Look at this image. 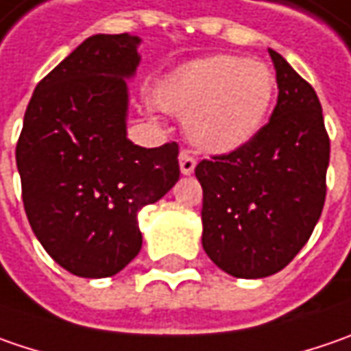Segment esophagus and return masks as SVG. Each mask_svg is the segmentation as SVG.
<instances>
[{
    "label": "esophagus",
    "mask_w": 351,
    "mask_h": 351,
    "mask_svg": "<svg viewBox=\"0 0 351 351\" xmlns=\"http://www.w3.org/2000/svg\"><path fill=\"white\" fill-rule=\"evenodd\" d=\"M178 165H180V173L182 175H192L194 173V167H196V159L191 155V151L182 149L180 155H178Z\"/></svg>",
    "instance_id": "esophagus-1"
}]
</instances>
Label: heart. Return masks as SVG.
I'll list each match as a JSON object with an SVG mask.
<instances>
[{
  "label": "heart",
  "instance_id": "1",
  "mask_svg": "<svg viewBox=\"0 0 351 351\" xmlns=\"http://www.w3.org/2000/svg\"><path fill=\"white\" fill-rule=\"evenodd\" d=\"M273 94L271 69L239 54L196 58L155 86L157 106L184 115L189 139L208 153H232L247 145L265 121Z\"/></svg>",
  "mask_w": 351,
  "mask_h": 351
}]
</instances>
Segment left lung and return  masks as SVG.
<instances>
[{"label": "left lung", "instance_id": "left-lung-1", "mask_svg": "<svg viewBox=\"0 0 351 351\" xmlns=\"http://www.w3.org/2000/svg\"><path fill=\"white\" fill-rule=\"evenodd\" d=\"M279 98L247 145L200 160L202 247L239 279L279 273L308 241L326 200L330 160L322 106L314 88L269 49Z\"/></svg>", "mask_w": 351, "mask_h": 351}]
</instances>
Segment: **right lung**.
<instances>
[{
  "mask_svg": "<svg viewBox=\"0 0 351 351\" xmlns=\"http://www.w3.org/2000/svg\"><path fill=\"white\" fill-rule=\"evenodd\" d=\"M141 38L88 37L51 70L27 106L15 159L40 245L86 279L119 273L139 253L137 214L180 176L178 145L128 139V78Z\"/></svg>",
  "mask_w": 351,
  "mask_h": 351,
  "instance_id": "right-lung-1",
  "label": "right lung"
}]
</instances>
